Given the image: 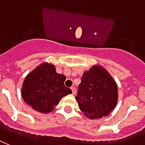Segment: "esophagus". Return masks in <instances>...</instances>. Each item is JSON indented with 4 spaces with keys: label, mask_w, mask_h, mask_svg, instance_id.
<instances>
[{
    "label": "esophagus",
    "mask_w": 145,
    "mask_h": 145,
    "mask_svg": "<svg viewBox=\"0 0 145 145\" xmlns=\"http://www.w3.org/2000/svg\"><path fill=\"white\" fill-rule=\"evenodd\" d=\"M71 89H72V94H76V88L74 87V86H72V87H71Z\"/></svg>",
    "instance_id": "esophagus-1"
}]
</instances>
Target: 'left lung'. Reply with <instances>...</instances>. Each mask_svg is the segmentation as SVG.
I'll return each mask as SVG.
<instances>
[{
	"instance_id": "obj_1",
	"label": "left lung",
	"mask_w": 145,
	"mask_h": 145,
	"mask_svg": "<svg viewBox=\"0 0 145 145\" xmlns=\"http://www.w3.org/2000/svg\"><path fill=\"white\" fill-rule=\"evenodd\" d=\"M76 100L80 110L89 119L106 117L117 105V83L106 69L93 65L84 72Z\"/></svg>"
}]
</instances>
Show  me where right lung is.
Wrapping results in <instances>:
<instances>
[{"instance_id": "1", "label": "right lung", "mask_w": 145, "mask_h": 145, "mask_svg": "<svg viewBox=\"0 0 145 145\" xmlns=\"http://www.w3.org/2000/svg\"><path fill=\"white\" fill-rule=\"evenodd\" d=\"M65 76L56 72L55 65L43 62L27 75L22 87L25 103L42 114L53 110L62 97L72 93L64 85Z\"/></svg>"}]
</instances>
